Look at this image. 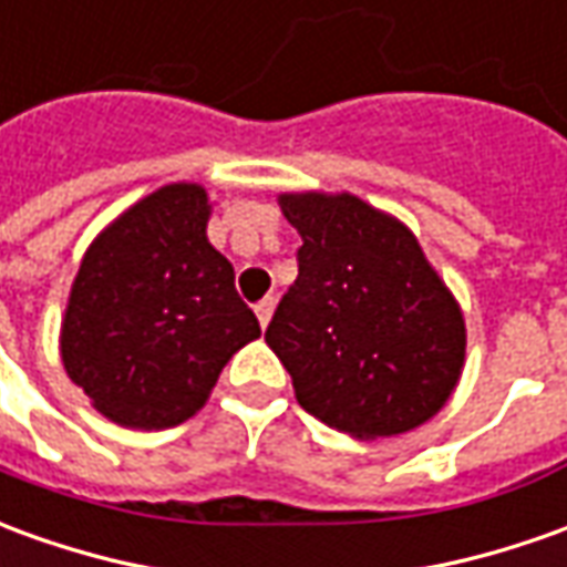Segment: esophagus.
Segmentation results:
<instances>
[{
  "mask_svg": "<svg viewBox=\"0 0 567 567\" xmlns=\"http://www.w3.org/2000/svg\"><path fill=\"white\" fill-rule=\"evenodd\" d=\"M272 310H276V300H272V297H264V300H260V303H257V307H255L257 319H260V324H264V328L270 324Z\"/></svg>",
  "mask_w": 567,
  "mask_h": 567,
  "instance_id": "34e87169",
  "label": "esophagus"
}]
</instances>
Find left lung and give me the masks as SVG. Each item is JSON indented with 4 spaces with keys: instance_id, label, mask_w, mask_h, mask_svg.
<instances>
[{
    "instance_id": "8db88e82",
    "label": "left lung",
    "mask_w": 567,
    "mask_h": 567,
    "mask_svg": "<svg viewBox=\"0 0 567 567\" xmlns=\"http://www.w3.org/2000/svg\"><path fill=\"white\" fill-rule=\"evenodd\" d=\"M300 233L297 279L267 343L303 411L352 439L417 430L454 393L466 322L399 217L352 193H282Z\"/></svg>"
}]
</instances>
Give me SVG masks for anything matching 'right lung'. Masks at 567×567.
I'll return each mask as SVG.
<instances>
[{
    "instance_id": "add662e5",
    "label": "right lung",
    "mask_w": 567,
    "mask_h": 567,
    "mask_svg": "<svg viewBox=\"0 0 567 567\" xmlns=\"http://www.w3.org/2000/svg\"><path fill=\"white\" fill-rule=\"evenodd\" d=\"M199 184H165L106 224L79 264L61 362L94 411L128 430L189 421L220 371L260 338L236 272L208 243Z\"/></svg>"
}]
</instances>
